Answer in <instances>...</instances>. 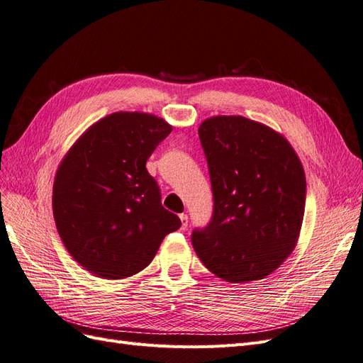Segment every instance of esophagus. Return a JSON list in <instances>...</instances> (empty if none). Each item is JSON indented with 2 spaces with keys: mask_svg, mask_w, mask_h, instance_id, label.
<instances>
[{
  "mask_svg": "<svg viewBox=\"0 0 363 363\" xmlns=\"http://www.w3.org/2000/svg\"><path fill=\"white\" fill-rule=\"evenodd\" d=\"M180 219H182V228L186 230V227H188V215L182 213V215H180Z\"/></svg>",
  "mask_w": 363,
  "mask_h": 363,
  "instance_id": "1",
  "label": "esophagus"
}]
</instances>
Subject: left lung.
<instances>
[{
    "label": "left lung",
    "mask_w": 363,
    "mask_h": 363,
    "mask_svg": "<svg viewBox=\"0 0 363 363\" xmlns=\"http://www.w3.org/2000/svg\"><path fill=\"white\" fill-rule=\"evenodd\" d=\"M199 136L213 212L206 227L194 228V250L225 281L267 277L300 235L306 207L301 162L283 136L244 116L206 119Z\"/></svg>",
    "instance_id": "left-lung-1"
}]
</instances>
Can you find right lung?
Returning a JSON list of instances; mask_svg holds the SVG:
<instances>
[{
	"mask_svg": "<svg viewBox=\"0 0 363 363\" xmlns=\"http://www.w3.org/2000/svg\"><path fill=\"white\" fill-rule=\"evenodd\" d=\"M172 127L147 113L98 121L63 159L52 189L57 232L82 267L125 279L148 267L163 238L182 225L162 206L147 160Z\"/></svg>",
	"mask_w": 363,
	"mask_h": 363,
	"instance_id": "right-lung-1",
	"label": "right lung"
}]
</instances>
